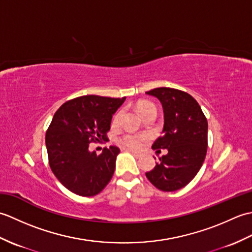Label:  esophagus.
<instances>
[{
  "instance_id": "1",
  "label": "esophagus",
  "mask_w": 252,
  "mask_h": 252,
  "mask_svg": "<svg viewBox=\"0 0 252 252\" xmlns=\"http://www.w3.org/2000/svg\"><path fill=\"white\" fill-rule=\"evenodd\" d=\"M133 156L134 157H136V158H141L142 157V154H140V153H137V152H135V151H129Z\"/></svg>"
}]
</instances>
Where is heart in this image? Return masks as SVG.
Masks as SVG:
<instances>
[{
  "label": "heart",
  "instance_id": "b5f03b06",
  "mask_svg": "<svg viewBox=\"0 0 252 252\" xmlns=\"http://www.w3.org/2000/svg\"><path fill=\"white\" fill-rule=\"evenodd\" d=\"M138 110L141 111V114L143 116H146L149 112H153V111H156V107H155L153 104H149V103H142L138 106ZM123 117V110L120 109L118 110L114 118H112V125L117 126L118 123H119L122 119ZM146 141V137L145 136H142V135H126L125 137H122L120 142L123 146H126L127 148H131V149H140L144 142Z\"/></svg>",
  "mask_w": 252,
  "mask_h": 252
}]
</instances>
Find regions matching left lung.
<instances>
[{
    "instance_id": "left-lung-1",
    "label": "left lung",
    "mask_w": 252,
    "mask_h": 252,
    "mask_svg": "<svg viewBox=\"0 0 252 252\" xmlns=\"http://www.w3.org/2000/svg\"><path fill=\"white\" fill-rule=\"evenodd\" d=\"M146 94L160 100L164 114L163 135L153 144V148L157 153H161L160 149L168 151L146 176L160 190H178L195 178L205 161L207 118L197 100L184 91L156 88Z\"/></svg>"
}]
</instances>
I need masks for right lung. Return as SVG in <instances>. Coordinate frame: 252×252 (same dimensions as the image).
I'll return each instance as SVG.
<instances>
[{
  "mask_svg": "<svg viewBox=\"0 0 252 252\" xmlns=\"http://www.w3.org/2000/svg\"><path fill=\"white\" fill-rule=\"evenodd\" d=\"M126 97L80 96L63 103L45 134L49 163L57 180L79 196L97 195L109 183L120 153L116 146L96 155L90 143L107 141L112 115Z\"/></svg>",
  "mask_w": 252,
  "mask_h": 252,
  "instance_id": "add662e5",
  "label": "right lung"
}]
</instances>
